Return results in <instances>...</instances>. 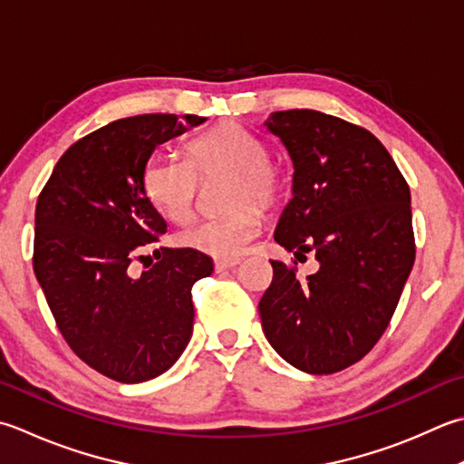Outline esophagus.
Returning <instances> with one entry per match:
<instances>
[{
  "mask_svg": "<svg viewBox=\"0 0 464 464\" xmlns=\"http://www.w3.org/2000/svg\"><path fill=\"white\" fill-rule=\"evenodd\" d=\"M239 259H217L215 261V271L217 274H221V271H227V269H233L235 266H237Z\"/></svg>",
  "mask_w": 464,
  "mask_h": 464,
  "instance_id": "obj_1",
  "label": "esophagus"
}]
</instances>
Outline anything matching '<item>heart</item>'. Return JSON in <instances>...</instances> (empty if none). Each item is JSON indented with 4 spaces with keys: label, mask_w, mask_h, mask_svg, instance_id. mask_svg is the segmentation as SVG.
<instances>
[{
    "label": "heart",
    "mask_w": 464,
    "mask_h": 464,
    "mask_svg": "<svg viewBox=\"0 0 464 464\" xmlns=\"http://www.w3.org/2000/svg\"><path fill=\"white\" fill-rule=\"evenodd\" d=\"M231 177L229 205L277 203L281 175L269 162V149L257 134L237 122H221L185 144V160L152 157L142 169L144 195L172 223H187L195 213L198 180ZM261 231L256 207L205 219L177 235L180 247L217 259H237Z\"/></svg>",
    "instance_id": "1"
}]
</instances>
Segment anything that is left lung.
I'll return each mask as SVG.
<instances>
[{"label": "left lung", "instance_id": "8db88e82", "mask_svg": "<svg viewBox=\"0 0 464 464\" xmlns=\"http://www.w3.org/2000/svg\"><path fill=\"white\" fill-rule=\"evenodd\" d=\"M266 126L294 162L276 241L295 257L314 253L320 269L299 279L271 261L263 334L297 370L334 374L364 358L392 320L416 251L411 188L362 126L307 108L274 112Z\"/></svg>", "mask_w": 464, "mask_h": 464}]
</instances>
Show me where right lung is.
Masks as SVG:
<instances>
[{"mask_svg": "<svg viewBox=\"0 0 464 464\" xmlns=\"http://www.w3.org/2000/svg\"><path fill=\"white\" fill-rule=\"evenodd\" d=\"M207 118L140 114L90 132L62 154L35 205L34 271L63 340L100 374L122 384L167 372L193 334L190 287L213 274L193 249H157L134 263L167 221L142 188L159 144Z\"/></svg>", "mask_w": 464, "mask_h": 464, "instance_id": "1", "label": "right lung"}]
</instances>
